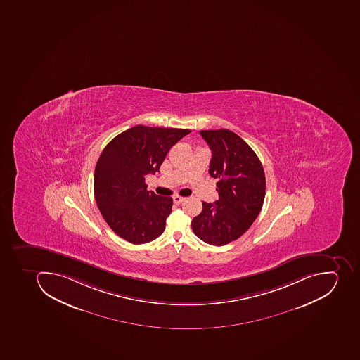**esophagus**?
Returning a JSON list of instances; mask_svg holds the SVG:
<instances>
[{
	"mask_svg": "<svg viewBox=\"0 0 360 360\" xmlns=\"http://www.w3.org/2000/svg\"><path fill=\"white\" fill-rule=\"evenodd\" d=\"M184 200H186V198H184V197H181V196L173 197V202H176V204H181V202H184Z\"/></svg>",
	"mask_w": 360,
	"mask_h": 360,
	"instance_id": "1",
	"label": "esophagus"
}]
</instances>
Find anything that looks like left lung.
Returning <instances> with one entry per match:
<instances>
[{
  "label": "left lung",
  "mask_w": 360,
  "mask_h": 360,
  "mask_svg": "<svg viewBox=\"0 0 360 360\" xmlns=\"http://www.w3.org/2000/svg\"><path fill=\"white\" fill-rule=\"evenodd\" d=\"M199 134L212 150L208 172L219 180V199L202 202L191 228L204 243L224 245L241 237L257 219L265 198V173L252 147L237 134L228 129Z\"/></svg>",
  "instance_id": "1"
}]
</instances>
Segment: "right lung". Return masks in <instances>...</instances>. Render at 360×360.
I'll use <instances>...</instances> for the list:
<instances>
[{
	"label": "right lung",
	"mask_w": 360,
	"mask_h": 360,
	"mask_svg": "<svg viewBox=\"0 0 360 360\" xmlns=\"http://www.w3.org/2000/svg\"><path fill=\"white\" fill-rule=\"evenodd\" d=\"M191 131L136 126L103 149L94 173V193L103 219L119 237L141 245L163 233L173 199L147 191L145 176L158 172L171 147Z\"/></svg>",
	"instance_id": "add662e5"
}]
</instances>
